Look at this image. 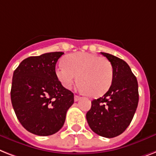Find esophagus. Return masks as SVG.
Returning <instances> with one entry per match:
<instances>
[{
    "label": "esophagus",
    "instance_id": "obj_1",
    "mask_svg": "<svg viewBox=\"0 0 156 156\" xmlns=\"http://www.w3.org/2000/svg\"><path fill=\"white\" fill-rule=\"evenodd\" d=\"M81 97L80 96H78V95H74V101L75 102H78V101H79V100L81 99Z\"/></svg>",
    "mask_w": 156,
    "mask_h": 156
}]
</instances>
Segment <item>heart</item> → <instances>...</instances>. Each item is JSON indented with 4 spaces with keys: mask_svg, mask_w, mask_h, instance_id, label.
Returning a JSON list of instances; mask_svg holds the SVG:
<instances>
[{
    "mask_svg": "<svg viewBox=\"0 0 156 156\" xmlns=\"http://www.w3.org/2000/svg\"><path fill=\"white\" fill-rule=\"evenodd\" d=\"M56 75L66 89L78 80V88L92 97L103 95L113 81V66L110 61L95 54L75 53L66 57L56 66Z\"/></svg>",
    "mask_w": 156,
    "mask_h": 156,
    "instance_id": "obj_1",
    "label": "heart"
}]
</instances>
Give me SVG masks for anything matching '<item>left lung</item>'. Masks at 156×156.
Instances as JSON below:
<instances>
[{"label":"left lung","mask_w":156,"mask_h":156,"mask_svg":"<svg viewBox=\"0 0 156 156\" xmlns=\"http://www.w3.org/2000/svg\"><path fill=\"white\" fill-rule=\"evenodd\" d=\"M101 54L113 66V81L104 95L91 102L87 120L97 135L114 138L127 128L134 117L139 102L138 82L126 62L112 54Z\"/></svg>","instance_id":"8db88e82"}]
</instances>
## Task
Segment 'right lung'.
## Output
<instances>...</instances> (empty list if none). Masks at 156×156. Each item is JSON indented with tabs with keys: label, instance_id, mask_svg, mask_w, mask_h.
Instances as JSON below:
<instances>
[{
	"label": "right lung",
	"instance_id": "right-lung-1",
	"mask_svg": "<svg viewBox=\"0 0 156 156\" xmlns=\"http://www.w3.org/2000/svg\"><path fill=\"white\" fill-rule=\"evenodd\" d=\"M64 53L51 52L25 58L13 72L11 102L19 122L40 136L55 134L64 125L74 94L59 82L55 72Z\"/></svg>",
	"mask_w": 156,
	"mask_h": 156
}]
</instances>
